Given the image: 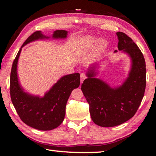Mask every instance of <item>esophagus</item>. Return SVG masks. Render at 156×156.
Segmentation results:
<instances>
[{
    "instance_id": "1",
    "label": "esophagus",
    "mask_w": 156,
    "mask_h": 156,
    "mask_svg": "<svg viewBox=\"0 0 156 156\" xmlns=\"http://www.w3.org/2000/svg\"><path fill=\"white\" fill-rule=\"evenodd\" d=\"M86 77H87V76H86V75L85 73H81V75H80V80H81V83H82L83 81V80H85V79H86Z\"/></svg>"
}]
</instances>
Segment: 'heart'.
Listing matches in <instances>:
<instances>
[{
  "label": "heart",
  "instance_id": "heart-1",
  "mask_svg": "<svg viewBox=\"0 0 156 156\" xmlns=\"http://www.w3.org/2000/svg\"><path fill=\"white\" fill-rule=\"evenodd\" d=\"M97 42L98 43H97ZM96 43L97 48H98L99 50H104L106 46V42L105 41V40L103 39H100L98 40L95 37H93V36H90V37H86V39H84L83 45L85 48H91L95 46Z\"/></svg>",
  "mask_w": 156,
  "mask_h": 156
}]
</instances>
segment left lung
<instances>
[{
    "label": "left lung",
    "instance_id": "obj_1",
    "mask_svg": "<svg viewBox=\"0 0 156 156\" xmlns=\"http://www.w3.org/2000/svg\"><path fill=\"white\" fill-rule=\"evenodd\" d=\"M117 35L118 50L131 58V70L127 80L119 87L112 88L103 81L94 77L95 73L91 68L87 73L88 78L81 84L92 120L102 127L115 126L133 117L146 88V63L141 50L126 34L118 32Z\"/></svg>",
    "mask_w": 156,
    "mask_h": 156
}]
</instances>
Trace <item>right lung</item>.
I'll use <instances>...</instances> for the list:
<instances>
[{
	"label": "right lung",
	"mask_w": 156,
	"mask_h": 156,
	"mask_svg": "<svg viewBox=\"0 0 156 156\" xmlns=\"http://www.w3.org/2000/svg\"><path fill=\"white\" fill-rule=\"evenodd\" d=\"M66 30H56L53 38L63 39L67 37ZM48 38L41 31L33 33L20 48L12 63L10 74V96L12 104L21 120L32 128L50 131L57 128L65 117L66 106L73 89L80 84V75L73 73L61 77L42 98L32 96L23 91L17 77V63L21 48L30 42Z\"/></svg>",
	"instance_id": "obj_1"
}]
</instances>
